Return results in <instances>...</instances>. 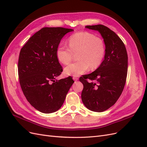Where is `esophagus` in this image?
<instances>
[{
  "label": "esophagus",
  "mask_w": 147,
  "mask_h": 147,
  "mask_svg": "<svg viewBox=\"0 0 147 147\" xmlns=\"http://www.w3.org/2000/svg\"><path fill=\"white\" fill-rule=\"evenodd\" d=\"M73 80H75V81H77L78 80V78L77 77H73Z\"/></svg>",
  "instance_id": "34e87169"
}]
</instances>
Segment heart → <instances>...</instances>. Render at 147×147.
<instances>
[{
	"label": "heart",
	"instance_id": "obj_1",
	"mask_svg": "<svg viewBox=\"0 0 147 147\" xmlns=\"http://www.w3.org/2000/svg\"><path fill=\"white\" fill-rule=\"evenodd\" d=\"M69 47L60 44L57 48L56 56L59 62L67 65L77 54L78 61L64 69L68 75L78 76L88 69L94 70L101 64L105 54V45L103 40L88 32H77L70 36Z\"/></svg>",
	"mask_w": 147,
	"mask_h": 147
}]
</instances>
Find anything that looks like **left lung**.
I'll return each mask as SVG.
<instances>
[{"label": "left lung", "mask_w": 147, "mask_h": 147, "mask_svg": "<svg viewBox=\"0 0 147 147\" xmlns=\"http://www.w3.org/2000/svg\"><path fill=\"white\" fill-rule=\"evenodd\" d=\"M85 28L100 33L105 45V54L98 68L80 78L83 84L82 100L89 110L102 112L116 103L125 86L127 74V51L121 39L107 26L98 24Z\"/></svg>", "instance_id": "8db88e82"}]
</instances>
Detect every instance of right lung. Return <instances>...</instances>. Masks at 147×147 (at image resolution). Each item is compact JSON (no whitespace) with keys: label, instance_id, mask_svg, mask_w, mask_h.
Listing matches in <instances>:
<instances>
[{"label":"right lung","instance_id":"1","mask_svg":"<svg viewBox=\"0 0 147 147\" xmlns=\"http://www.w3.org/2000/svg\"><path fill=\"white\" fill-rule=\"evenodd\" d=\"M73 30L43 28L21 49L18 69L21 90L30 104L40 112L58 110L74 82L70 76L56 80L63 72L56 56L57 48L62 38Z\"/></svg>","mask_w":147,"mask_h":147}]
</instances>
